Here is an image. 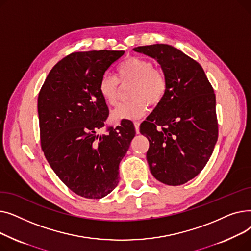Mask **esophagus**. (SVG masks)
Instances as JSON below:
<instances>
[{
    "label": "esophagus",
    "instance_id": "34e87169",
    "mask_svg": "<svg viewBox=\"0 0 251 251\" xmlns=\"http://www.w3.org/2000/svg\"><path fill=\"white\" fill-rule=\"evenodd\" d=\"M139 125H140V123H139V122H137V121H135V122H134V127H135V131H136V133H137V134L139 133Z\"/></svg>",
    "mask_w": 251,
    "mask_h": 251
}]
</instances>
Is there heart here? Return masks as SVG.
Returning <instances> with one entry per match:
<instances>
[{
    "mask_svg": "<svg viewBox=\"0 0 251 251\" xmlns=\"http://www.w3.org/2000/svg\"><path fill=\"white\" fill-rule=\"evenodd\" d=\"M120 83L125 86L133 84L130 90L129 102L119 105L112 113V120H135L141 118L148 110V104L157 105L168 89L167 78L155 68L152 61L140 57H128L118 66V77L103 73L99 82V91L103 100L116 105L120 92Z\"/></svg>",
    "mask_w": 251,
    "mask_h": 251,
    "instance_id": "b5f03b06",
    "label": "heart"
}]
</instances>
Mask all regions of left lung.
Listing matches in <instances>:
<instances>
[{"instance_id":"8db88e82","label":"left lung","mask_w":251,"mask_h":251,"mask_svg":"<svg viewBox=\"0 0 251 251\" xmlns=\"http://www.w3.org/2000/svg\"><path fill=\"white\" fill-rule=\"evenodd\" d=\"M133 50L155 59L168 82L165 98L140 125L150 141V170L167 185H182L201 172L218 140L214 88L201 66L172 46Z\"/></svg>"}]
</instances>
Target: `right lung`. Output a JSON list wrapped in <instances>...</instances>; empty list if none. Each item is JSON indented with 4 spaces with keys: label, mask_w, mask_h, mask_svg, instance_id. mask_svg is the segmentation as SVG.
<instances>
[{
    "label": "right lung",
    "mask_w": 251,
    "mask_h": 251,
    "mask_svg": "<svg viewBox=\"0 0 251 251\" xmlns=\"http://www.w3.org/2000/svg\"><path fill=\"white\" fill-rule=\"evenodd\" d=\"M124 50L72 52L47 76L37 99L41 144L47 161L71 191L90 200L111 193L119 183V164L135 136L122 120L99 135L109 116L99 91L101 75Z\"/></svg>",
    "instance_id": "add662e5"
}]
</instances>
